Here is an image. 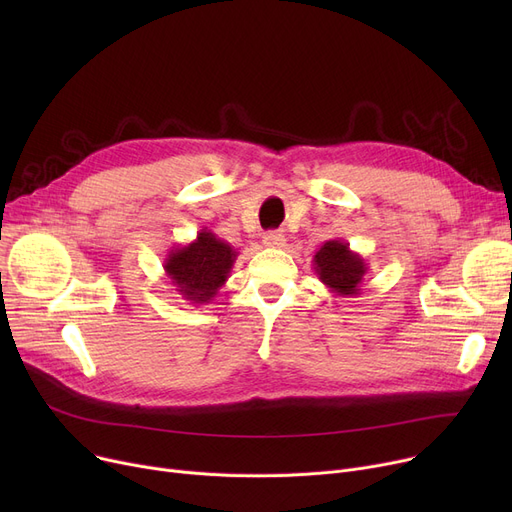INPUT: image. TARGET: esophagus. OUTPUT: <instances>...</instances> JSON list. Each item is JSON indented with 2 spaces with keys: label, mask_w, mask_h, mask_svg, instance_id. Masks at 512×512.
Returning <instances> with one entry per match:
<instances>
[{
  "label": "esophagus",
  "mask_w": 512,
  "mask_h": 512,
  "mask_svg": "<svg viewBox=\"0 0 512 512\" xmlns=\"http://www.w3.org/2000/svg\"><path fill=\"white\" fill-rule=\"evenodd\" d=\"M263 245L265 247H272V249H282L286 245V238H284L282 232H276V230L265 232L263 234Z\"/></svg>",
  "instance_id": "obj_1"
}]
</instances>
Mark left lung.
<instances>
[{
    "instance_id": "left-lung-1",
    "label": "left lung",
    "mask_w": 512,
    "mask_h": 512,
    "mask_svg": "<svg viewBox=\"0 0 512 512\" xmlns=\"http://www.w3.org/2000/svg\"><path fill=\"white\" fill-rule=\"evenodd\" d=\"M313 270L336 297H357L367 274L365 259L344 240H326L313 255Z\"/></svg>"
}]
</instances>
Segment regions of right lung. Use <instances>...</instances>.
<instances>
[{"mask_svg":"<svg viewBox=\"0 0 512 512\" xmlns=\"http://www.w3.org/2000/svg\"><path fill=\"white\" fill-rule=\"evenodd\" d=\"M238 253L230 242L203 228L188 245L170 249L164 272L188 305H207L230 278Z\"/></svg>","mask_w":512,"mask_h":512,"instance_id":"right-lung-1","label":"right lung"}]
</instances>
